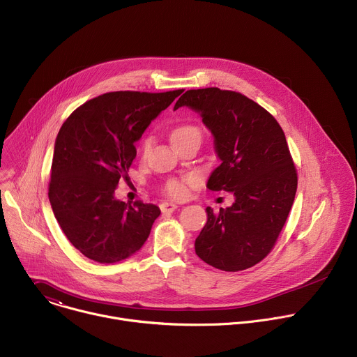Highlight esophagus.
<instances>
[{
  "mask_svg": "<svg viewBox=\"0 0 357 357\" xmlns=\"http://www.w3.org/2000/svg\"><path fill=\"white\" fill-rule=\"evenodd\" d=\"M176 208H178V205L172 202H162L160 205V209L162 213H172Z\"/></svg>",
  "mask_w": 357,
  "mask_h": 357,
  "instance_id": "esophagus-1",
  "label": "esophagus"
}]
</instances>
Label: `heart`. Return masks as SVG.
Masks as SVG:
<instances>
[{"instance_id":"obj_1","label":"heart","mask_w":357,"mask_h":357,"mask_svg":"<svg viewBox=\"0 0 357 357\" xmlns=\"http://www.w3.org/2000/svg\"><path fill=\"white\" fill-rule=\"evenodd\" d=\"M169 137L175 146H178L183 142H188V141H199L200 142L202 128L195 123H181L171 128ZM151 146H152V137H149V135L144 137L139 142L141 155L145 157L149 152ZM196 181H197V178L193 175H188L183 178H169L165 181L162 189H164L165 195L175 197V199H182L188 195L189 186L193 185Z\"/></svg>"}]
</instances>
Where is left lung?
Listing matches in <instances>:
<instances>
[{
	"instance_id": "obj_1",
	"label": "left lung",
	"mask_w": 357,
	"mask_h": 357,
	"mask_svg": "<svg viewBox=\"0 0 357 357\" xmlns=\"http://www.w3.org/2000/svg\"><path fill=\"white\" fill-rule=\"evenodd\" d=\"M197 112L215 135L222 164L212 172L211 190L231 192L230 208L216 213L195 241L197 256L223 271H241L274 248L295 199L298 175L278 121L247 96L206 87L185 91L174 110Z\"/></svg>"
}]
</instances>
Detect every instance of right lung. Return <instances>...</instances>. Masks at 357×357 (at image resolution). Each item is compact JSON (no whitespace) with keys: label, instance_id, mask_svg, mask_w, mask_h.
<instances>
[{"label":"right lung","instance_id":"add662e5","mask_svg":"<svg viewBox=\"0 0 357 357\" xmlns=\"http://www.w3.org/2000/svg\"><path fill=\"white\" fill-rule=\"evenodd\" d=\"M182 91L106 93L86 101L62 124L47 195L65 236L87 259L117 263L148 238L160 208L117 200L114 190L121 179L130 181L135 141Z\"/></svg>","mask_w":357,"mask_h":357}]
</instances>
